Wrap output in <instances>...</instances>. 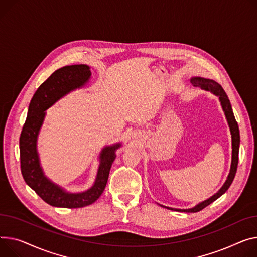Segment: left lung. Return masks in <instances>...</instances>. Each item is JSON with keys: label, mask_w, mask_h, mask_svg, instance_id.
<instances>
[{"label": "left lung", "mask_w": 257, "mask_h": 257, "mask_svg": "<svg viewBox=\"0 0 257 257\" xmlns=\"http://www.w3.org/2000/svg\"><path fill=\"white\" fill-rule=\"evenodd\" d=\"M191 83L193 87L196 88H200L201 90L204 91H209L214 93L215 95L219 96L220 102L222 108L224 110V113L226 115L227 122L230 128V133H231V143H232V159H231V166H230V172L229 175L227 177V180L225 182V184L222 186L221 189L215 194L213 195L211 198H209L208 200H204L203 202L197 204L196 207L192 208V209H188V210H177V209H170L167 208L169 210H175V211H180V212H186V213H196L201 211L202 209H204L206 207H208L209 204H211L212 202H214L217 198H219L222 194H224L227 189L229 188V186L231 185L234 177H235V173H236V168H237V162H238V149H240V131H238V126L237 123L235 121V117L233 115L232 112V108L230 105L229 99L226 95V93L224 92L223 88L221 85L216 82L215 80L212 79H208V78H202V77H192L191 78Z\"/></svg>", "instance_id": "left-lung-1"}]
</instances>
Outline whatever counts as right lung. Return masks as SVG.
<instances>
[{
  "instance_id": "add662e5",
  "label": "right lung",
  "mask_w": 257,
  "mask_h": 257,
  "mask_svg": "<svg viewBox=\"0 0 257 257\" xmlns=\"http://www.w3.org/2000/svg\"><path fill=\"white\" fill-rule=\"evenodd\" d=\"M90 76V67L87 65L65 66L56 70L40 84L34 94L21 133V170L24 180L46 203L53 207L76 209L87 207L95 202L105 189L109 170L115 159L114 151L121 146L117 144L103 149L100 156L101 161L95 184L85 192L77 194L67 193L48 181L42 173L36 150V141L45 110L64 95L82 87Z\"/></svg>"
}]
</instances>
